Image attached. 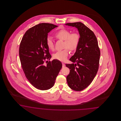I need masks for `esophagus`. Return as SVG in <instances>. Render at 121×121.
I'll return each instance as SVG.
<instances>
[{
  "mask_svg": "<svg viewBox=\"0 0 121 121\" xmlns=\"http://www.w3.org/2000/svg\"><path fill=\"white\" fill-rule=\"evenodd\" d=\"M62 67H64V66H65V64L64 63H62Z\"/></svg>",
  "mask_w": 121,
  "mask_h": 121,
  "instance_id": "obj_1",
  "label": "esophagus"
}]
</instances>
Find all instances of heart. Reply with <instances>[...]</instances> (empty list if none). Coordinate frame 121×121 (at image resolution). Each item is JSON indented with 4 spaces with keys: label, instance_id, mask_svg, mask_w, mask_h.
Instances as JSON below:
<instances>
[{
    "label": "heart",
    "instance_id": "heart-1",
    "mask_svg": "<svg viewBox=\"0 0 121 121\" xmlns=\"http://www.w3.org/2000/svg\"><path fill=\"white\" fill-rule=\"evenodd\" d=\"M55 36L59 39L64 40V49L57 51L53 54V58L61 61H65L69 54V49L70 51H75L78 47L80 40V36L78 33H70L69 30L62 28L55 33ZM46 43L48 48L53 50L54 48V44L51 37L48 36L46 38Z\"/></svg>",
    "mask_w": 121,
    "mask_h": 121
}]
</instances>
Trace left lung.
<instances>
[{
  "mask_svg": "<svg viewBox=\"0 0 121 121\" xmlns=\"http://www.w3.org/2000/svg\"><path fill=\"white\" fill-rule=\"evenodd\" d=\"M65 24L76 27L80 36L76 51L70 59L73 63L66 64L70 70L66 77L68 85L73 90L79 91L91 83L97 73L100 51L95 34L83 23L76 22Z\"/></svg>",
  "mask_w": 121,
  "mask_h": 121,
  "instance_id": "1",
  "label": "left lung"
}]
</instances>
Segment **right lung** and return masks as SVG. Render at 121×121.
<instances>
[{"instance_id":"add662e5","label":"right lung","mask_w":121,"mask_h":121,"mask_svg":"<svg viewBox=\"0 0 121 121\" xmlns=\"http://www.w3.org/2000/svg\"><path fill=\"white\" fill-rule=\"evenodd\" d=\"M57 26L48 23L34 26L25 32L19 46V58L26 78L35 87L42 91L53 86L62 67L57 59L44 63L46 59L50 60L51 58L46 43L48 33Z\"/></svg>"}]
</instances>
